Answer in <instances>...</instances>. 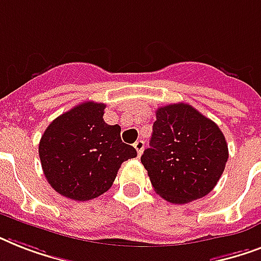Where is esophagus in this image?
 Instances as JSON below:
<instances>
[{
	"mask_svg": "<svg viewBox=\"0 0 261 261\" xmlns=\"http://www.w3.org/2000/svg\"><path fill=\"white\" fill-rule=\"evenodd\" d=\"M143 146H145V145H143V141H137V142L134 143V147L135 150L138 151V155H141V153H142Z\"/></svg>",
	"mask_w": 261,
	"mask_h": 261,
	"instance_id": "1",
	"label": "esophagus"
}]
</instances>
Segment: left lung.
Segmentation results:
<instances>
[{
	"instance_id": "left-lung-1",
	"label": "left lung",
	"mask_w": 261,
	"mask_h": 261,
	"mask_svg": "<svg viewBox=\"0 0 261 261\" xmlns=\"http://www.w3.org/2000/svg\"><path fill=\"white\" fill-rule=\"evenodd\" d=\"M155 116L150 147L141 157L154 191L174 204L206 196L229 159L222 131L184 102L160 107Z\"/></svg>"
}]
</instances>
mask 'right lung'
<instances>
[{
  "instance_id": "right-lung-1",
  "label": "right lung",
  "mask_w": 261,
  "mask_h": 261,
  "mask_svg": "<svg viewBox=\"0 0 261 261\" xmlns=\"http://www.w3.org/2000/svg\"><path fill=\"white\" fill-rule=\"evenodd\" d=\"M106 104L81 102L48 124L39 142L47 181L73 200H90L110 190L119 168L137 157L122 142L120 126L104 122Z\"/></svg>"
}]
</instances>
